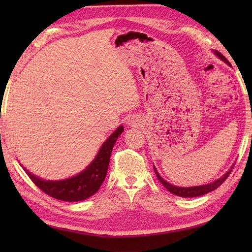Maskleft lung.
Returning <instances> with one entry per match:
<instances>
[{
    "mask_svg": "<svg viewBox=\"0 0 252 252\" xmlns=\"http://www.w3.org/2000/svg\"><path fill=\"white\" fill-rule=\"evenodd\" d=\"M217 56L222 59L224 62H226L228 65H230L229 62H228V60L222 55V53L219 52V51H216ZM233 168V166L230 168L229 171H227L222 178L218 179L217 181L210 183V184H206V185H203V186H194V187H177V186H173L171 184H169L168 182H166L161 175H159L158 173V171L156 170L155 168V171H156V174H157V178L158 179V181L162 183V184L164 185V187L168 190L169 192H171L172 194H175L178 196H182V197H193V196H200V195H203V194H206L208 193L210 191H212V190L217 189L218 187H220V185L223 184V183L226 181V179L229 177V174L231 173V170Z\"/></svg>",
    "mask_w": 252,
    "mask_h": 252,
    "instance_id": "left-lung-1",
    "label": "left lung"
}]
</instances>
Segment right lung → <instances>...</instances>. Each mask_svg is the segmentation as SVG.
Returning <instances> with one entry per match:
<instances>
[{
    "instance_id": "1",
    "label": "right lung",
    "mask_w": 252,
    "mask_h": 252,
    "mask_svg": "<svg viewBox=\"0 0 252 252\" xmlns=\"http://www.w3.org/2000/svg\"><path fill=\"white\" fill-rule=\"evenodd\" d=\"M124 131L123 126H120L107 139L98 151L97 156L87 168L73 178L63 181H45L36 178L28 170L23 168L34 184L49 196L66 202H78L88 199L100 189L106 178L109 165L110 155L113 145L121 133Z\"/></svg>"
}]
</instances>
